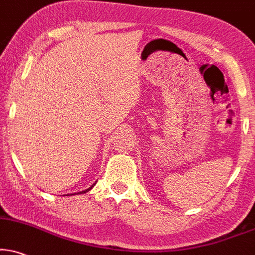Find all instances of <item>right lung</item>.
I'll use <instances>...</instances> for the list:
<instances>
[{
	"instance_id": "right-lung-1",
	"label": "right lung",
	"mask_w": 255,
	"mask_h": 255,
	"mask_svg": "<svg viewBox=\"0 0 255 255\" xmlns=\"http://www.w3.org/2000/svg\"><path fill=\"white\" fill-rule=\"evenodd\" d=\"M94 185H95V183H94ZM94 185H93V186H90V187H89V188H87V189H86V191L79 192V193H77V194H83V193H87V192H88V191H90V189H92V188H93V187H94ZM75 194H76V193H74V194H72V195H75ZM67 195H69V194H67Z\"/></svg>"
}]
</instances>
